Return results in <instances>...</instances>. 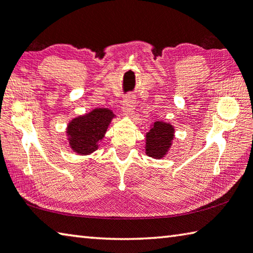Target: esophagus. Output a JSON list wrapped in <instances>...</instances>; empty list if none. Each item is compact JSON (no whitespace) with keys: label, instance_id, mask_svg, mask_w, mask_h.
I'll use <instances>...</instances> for the list:
<instances>
[{"label":"esophagus","instance_id":"esophagus-1","mask_svg":"<svg viewBox=\"0 0 253 253\" xmlns=\"http://www.w3.org/2000/svg\"><path fill=\"white\" fill-rule=\"evenodd\" d=\"M135 107V97L134 94L128 93L125 99H124V107H123V111L125 115H131L133 114Z\"/></svg>","mask_w":253,"mask_h":253}]
</instances>
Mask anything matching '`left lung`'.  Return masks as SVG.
Here are the masks:
<instances>
[{
	"mask_svg": "<svg viewBox=\"0 0 253 253\" xmlns=\"http://www.w3.org/2000/svg\"><path fill=\"white\" fill-rule=\"evenodd\" d=\"M173 133L174 129L170 124L154 123L153 127L146 134V154L154 159L163 158L171 146Z\"/></svg>",
	"mask_w": 253,
	"mask_h": 253,
	"instance_id": "left-lung-1",
	"label": "left lung"
}]
</instances>
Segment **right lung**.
<instances>
[{
    "instance_id": "right-lung-1",
    "label": "right lung",
    "mask_w": 253,
    "mask_h": 253,
    "mask_svg": "<svg viewBox=\"0 0 253 253\" xmlns=\"http://www.w3.org/2000/svg\"><path fill=\"white\" fill-rule=\"evenodd\" d=\"M114 114L109 109H94L90 114L72 120L67 128L71 147L79 154H90L98 148Z\"/></svg>"
}]
</instances>
